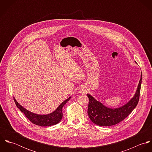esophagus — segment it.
<instances>
[{"label":"esophagus","mask_w":152,"mask_h":152,"mask_svg":"<svg viewBox=\"0 0 152 152\" xmlns=\"http://www.w3.org/2000/svg\"><path fill=\"white\" fill-rule=\"evenodd\" d=\"M87 91V90L86 89V88L84 87H81L80 88V89H79V92L80 94H84V93H86Z\"/></svg>","instance_id":"1"}]
</instances>
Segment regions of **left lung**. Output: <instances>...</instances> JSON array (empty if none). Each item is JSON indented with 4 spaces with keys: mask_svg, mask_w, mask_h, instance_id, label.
Instances as JSON below:
<instances>
[{
    "mask_svg": "<svg viewBox=\"0 0 152 152\" xmlns=\"http://www.w3.org/2000/svg\"><path fill=\"white\" fill-rule=\"evenodd\" d=\"M142 74L136 91L130 100L124 105L116 108H110L96 100L92 95L87 94L89 98L88 114L91 121L95 124L101 126L116 125L125 119L136 108L139 102Z\"/></svg>",
    "mask_w": 152,
    "mask_h": 152,
    "instance_id": "left-lung-1",
    "label": "left lung"
}]
</instances>
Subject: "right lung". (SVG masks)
<instances>
[{
	"instance_id": "right-lung-1",
	"label": "right lung",
	"mask_w": 152,
	"mask_h": 152,
	"mask_svg": "<svg viewBox=\"0 0 152 152\" xmlns=\"http://www.w3.org/2000/svg\"><path fill=\"white\" fill-rule=\"evenodd\" d=\"M13 98L17 107L22 111V112L24 113L25 116L31 122L39 126H50L56 125L61 121L63 118V108L65 104L70 99L71 96L63 102L54 111L47 115H39L33 113L23 108L18 102L15 97Z\"/></svg>"
}]
</instances>
